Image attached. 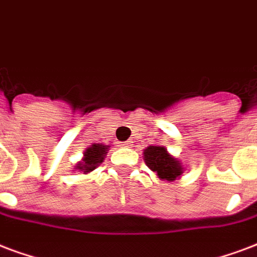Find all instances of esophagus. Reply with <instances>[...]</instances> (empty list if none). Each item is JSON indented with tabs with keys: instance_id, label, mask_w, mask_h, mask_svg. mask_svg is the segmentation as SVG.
<instances>
[{
	"instance_id": "esophagus-1",
	"label": "esophagus",
	"mask_w": 257,
	"mask_h": 257,
	"mask_svg": "<svg viewBox=\"0 0 257 257\" xmlns=\"http://www.w3.org/2000/svg\"><path fill=\"white\" fill-rule=\"evenodd\" d=\"M131 144H133L131 141H126V142H123V146H124V148H128V146H131Z\"/></svg>"
}]
</instances>
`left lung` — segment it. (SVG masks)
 <instances>
[{"mask_svg":"<svg viewBox=\"0 0 257 257\" xmlns=\"http://www.w3.org/2000/svg\"><path fill=\"white\" fill-rule=\"evenodd\" d=\"M144 158L146 165L157 173L161 180L173 181L181 176L183 167L179 160L168 153L165 146H149L144 150Z\"/></svg>","mask_w":257,"mask_h":257,"instance_id":"left-lung-1","label":"left lung"}]
</instances>
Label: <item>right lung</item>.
<instances>
[{"instance_id": "1", "label": "right lung", "mask_w": 257, "mask_h": 257, "mask_svg": "<svg viewBox=\"0 0 257 257\" xmlns=\"http://www.w3.org/2000/svg\"><path fill=\"white\" fill-rule=\"evenodd\" d=\"M109 146L103 144H93L90 145L88 149L84 152V158L82 161L77 164L76 169L81 171L84 173H89L93 171L94 168L99 167L100 164L103 163V160L105 158L107 150Z\"/></svg>"}]
</instances>
